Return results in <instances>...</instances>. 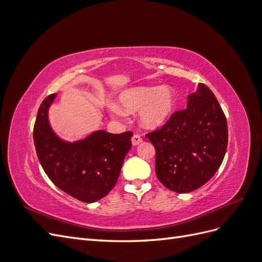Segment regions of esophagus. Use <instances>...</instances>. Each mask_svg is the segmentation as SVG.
Segmentation results:
<instances>
[{"label":"esophagus","mask_w":262,"mask_h":262,"mask_svg":"<svg viewBox=\"0 0 262 262\" xmlns=\"http://www.w3.org/2000/svg\"><path fill=\"white\" fill-rule=\"evenodd\" d=\"M142 142H143V140H142V138L139 136V134H134V136L132 137V144L134 146L139 145L140 143H142Z\"/></svg>","instance_id":"esophagus-1"}]
</instances>
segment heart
<instances>
[{
  "instance_id": "1",
  "label": "heart",
  "mask_w": 262,
  "mask_h": 262,
  "mask_svg": "<svg viewBox=\"0 0 262 262\" xmlns=\"http://www.w3.org/2000/svg\"><path fill=\"white\" fill-rule=\"evenodd\" d=\"M119 105L110 102L112 116L122 120L125 113H140V121L147 129H157L169 120L177 104L176 92L169 86H139L125 90L118 97Z\"/></svg>"
}]
</instances>
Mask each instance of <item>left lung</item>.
<instances>
[{
	"label": "left lung",
	"mask_w": 262,
	"mask_h": 262,
	"mask_svg": "<svg viewBox=\"0 0 262 262\" xmlns=\"http://www.w3.org/2000/svg\"><path fill=\"white\" fill-rule=\"evenodd\" d=\"M156 149V176L171 191L187 193L214 176L227 148V122L217 99L204 84L190 94L187 108L163 128L146 134Z\"/></svg>",
	"instance_id": "8db88e82"
}]
</instances>
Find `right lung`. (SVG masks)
I'll list each match as a JSON object with an SVG mask.
<instances>
[{"label": "right lung", "mask_w": 262, "mask_h": 262, "mask_svg": "<svg viewBox=\"0 0 262 262\" xmlns=\"http://www.w3.org/2000/svg\"><path fill=\"white\" fill-rule=\"evenodd\" d=\"M55 97L57 94L47 97L38 110L34 126L38 160L62 191L82 202H96L116 186L133 133L98 130L75 142L62 140L52 130L48 117Z\"/></svg>", "instance_id": "obj_1"}]
</instances>
